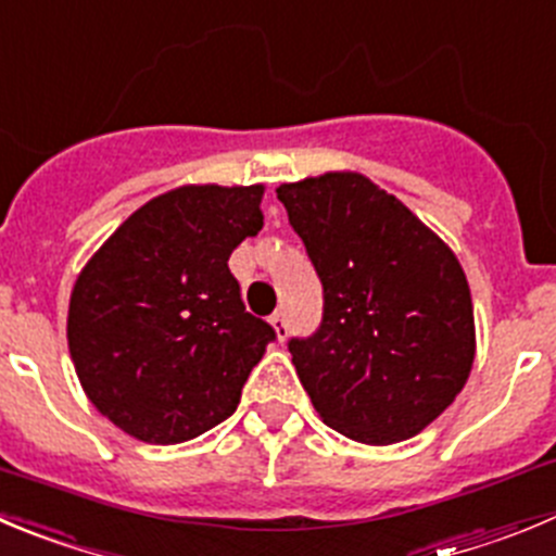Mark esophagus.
Segmentation results:
<instances>
[{
  "mask_svg": "<svg viewBox=\"0 0 556 556\" xmlns=\"http://www.w3.org/2000/svg\"><path fill=\"white\" fill-rule=\"evenodd\" d=\"M269 327H273V332L278 341H283V338H287L289 327H287V319H283V311H278V314L269 316Z\"/></svg>",
  "mask_w": 556,
  "mask_h": 556,
  "instance_id": "34e87169",
  "label": "esophagus"
}]
</instances>
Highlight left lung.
I'll list each match as a JSON object with an SVG mask.
<instances>
[{"mask_svg":"<svg viewBox=\"0 0 556 556\" xmlns=\"http://www.w3.org/2000/svg\"><path fill=\"white\" fill-rule=\"evenodd\" d=\"M275 193L325 287L319 330L289 341L311 404L363 445L409 440L472 371V294L456 253L357 172L305 177Z\"/></svg>","mask_w":556,"mask_h":556,"instance_id":"left-lung-1","label":"left lung"}]
</instances>
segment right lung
Wrapping results in <instances>:
<instances>
[{
	"label": "right lung",
	"instance_id": "1",
	"mask_svg": "<svg viewBox=\"0 0 556 556\" xmlns=\"http://www.w3.org/2000/svg\"><path fill=\"white\" fill-rule=\"evenodd\" d=\"M264 185H182L84 264L67 346L84 393L150 445L195 440L240 404L275 332L245 311L229 256L264 226Z\"/></svg>",
	"mask_w": 556,
	"mask_h": 556
}]
</instances>
